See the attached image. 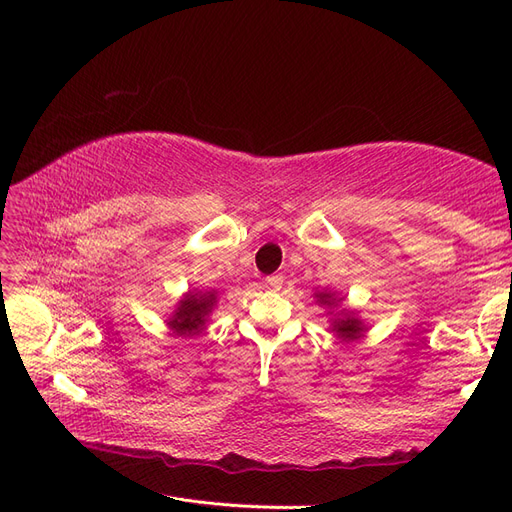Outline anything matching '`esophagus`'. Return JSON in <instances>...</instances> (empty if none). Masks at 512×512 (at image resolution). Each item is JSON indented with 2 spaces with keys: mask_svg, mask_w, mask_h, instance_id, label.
Here are the masks:
<instances>
[{
  "mask_svg": "<svg viewBox=\"0 0 512 512\" xmlns=\"http://www.w3.org/2000/svg\"><path fill=\"white\" fill-rule=\"evenodd\" d=\"M282 284H284V275H280V273L267 277V286H271V288H275V290H280Z\"/></svg>",
  "mask_w": 512,
  "mask_h": 512,
  "instance_id": "34e87169",
  "label": "esophagus"
}]
</instances>
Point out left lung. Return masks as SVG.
<instances>
[{"label":"left lung","mask_w":512,"mask_h":512,"mask_svg":"<svg viewBox=\"0 0 512 512\" xmlns=\"http://www.w3.org/2000/svg\"><path fill=\"white\" fill-rule=\"evenodd\" d=\"M318 299H320L322 305H335V301H331V294H327V292H320ZM333 329H335L339 335H342V337H350V339L356 337V335H359V333L363 331L361 320H359V318H352V316H348V318H344V320H337Z\"/></svg>","instance_id":"obj_1"}]
</instances>
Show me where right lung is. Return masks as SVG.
<instances>
[{
	"instance_id": "obj_1",
	"label": "right lung",
	"mask_w": 512,
	"mask_h": 512,
	"mask_svg": "<svg viewBox=\"0 0 512 512\" xmlns=\"http://www.w3.org/2000/svg\"><path fill=\"white\" fill-rule=\"evenodd\" d=\"M215 305V292L207 294H188L179 307L175 316L170 318V329H173L177 335H194L200 329H203L205 318L209 316L211 307Z\"/></svg>"
}]
</instances>
